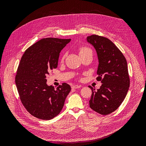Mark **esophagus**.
<instances>
[{
    "mask_svg": "<svg viewBox=\"0 0 146 146\" xmlns=\"http://www.w3.org/2000/svg\"><path fill=\"white\" fill-rule=\"evenodd\" d=\"M81 87V85H75L72 86V89H77V88H79Z\"/></svg>",
    "mask_w": 146,
    "mask_h": 146,
    "instance_id": "1",
    "label": "esophagus"
}]
</instances>
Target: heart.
Returning a JSON list of instances; mask_svg holds the SVG:
<instances>
[{
    "instance_id": "1",
    "label": "heart",
    "mask_w": 146,
    "mask_h": 146,
    "mask_svg": "<svg viewBox=\"0 0 146 146\" xmlns=\"http://www.w3.org/2000/svg\"><path fill=\"white\" fill-rule=\"evenodd\" d=\"M88 51H91L89 48H87V47H81L80 48H79V54L81 55L82 54H83V53H85ZM64 59V55H63L62 56V58H61V60H63Z\"/></svg>"
}]
</instances>
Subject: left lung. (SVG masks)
<instances>
[{
	"mask_svg": "<svg viewBox=\"0 0 146 146\" xmlns=\"http://www.w3.org/2000/svg\"><path fill=\"white\" fill-rule=\"evenodd\" d=\"M98 55L97 70L101 81L99 89L89 86L92 90L90 107L102 115L113 113L124 100L130 86L127 63L120 50L109 39L93 35L86 38Z\"/></svg>",
	"mask_w": 146,
	"mask_h": 146,
	"instance_id": "left-lung-1",
	"label": "left lung"
}]
</instances>
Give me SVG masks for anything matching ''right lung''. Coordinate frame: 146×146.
Instances as JSON below:
<instances>
[{
    "mask_svg": "<svg viewBox=\"0 0 146 146\" xmlns=\"http://www.w3.org/2000/svg\"><path fill=\"white\" fill-rule=\"evenodd\" d=\"M70 40L42 38L22 56L15 78L17 90L24 107L38 119L50 120L58 115L71 90L66 83L56 89L46 83V76L57 68L60 53Z\"/></svg>",
    "mask_w": 146,
    "mask_h": 146,
    "instance_id": "obj_1",
    "label": "right lung"
}]
</instances>
